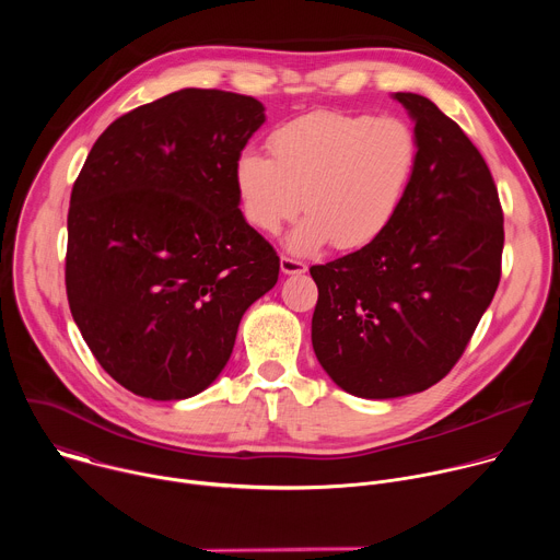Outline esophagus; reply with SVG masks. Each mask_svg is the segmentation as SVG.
Here are the masks:
<instances>
[{"instance_id":"1","label":"esophagus","mask_w":560,"mask_h":560,"mask_svg":"<svg viewBox=\"0 0 560 560\" xmlns=\"http://www.w3.org/2000/svg\"><path fill=\"white\" fill-rule=\"evenodd\" d=\"M307 266L303 261H296L292 257H281V272L283 275H303Z\"/></svg>"}]
</instances>
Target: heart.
<instances>
[{
    "label": "heart",
    "mask_w": 560,
    "mask_h": 560,
    "mask_svg": "<svg viewBox=\"0 0 560 560\" xmlns=\"http://www.w3.org/2000/svg\"><path fill=\"white\" fill-rule=\"evenodd\" d=\"M270 156L246 150L234 164L244 217L277 234L301 208L307 217L288 236L307 255L372 244L401 210L419 164L412 126L398 117L318 110L279 126Z\"/></svg>",
    "instance_id": "heart-1"
}]
</instances>
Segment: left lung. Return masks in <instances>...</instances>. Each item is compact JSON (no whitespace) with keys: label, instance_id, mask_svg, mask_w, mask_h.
Wrapping results in <instances>:
<instances>
[{"label":"left lung","instance_id":"1","mask_svg":"<svg viewBox=\"0 0 560 560\" xmlns=\"http://www.w3.org/2000/svg\"><path fill=\"white\" fill-rule=\"evenodd\" d=\"M415 121L408 197L361 250L312 266V348L361 398L439 383L460 359L501 281L503 210L481 152L423 95L394 93Z\"/></svg>","mask_w":560,"mask_h":560}]
</instances>
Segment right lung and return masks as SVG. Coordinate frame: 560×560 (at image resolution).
Here are the masks:
<instances>
[{"label":"right lung","mask_w":560,"mask_h":560,"mask_svg":"<svg viewBox=\"0 0 560 560\" xmlns=\"http://www.w3.org/2000/svg\"><path fill=\"white\" fill-rule=\"evenodd\" d=\"M264 110L225 91L171 93L115 119L72 186L70 312L100 365L137 396L203 392L244 312L279 279L234 186Z\"/></svg>","instance_id":"add662e5"}]
</instances>
